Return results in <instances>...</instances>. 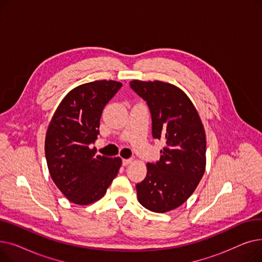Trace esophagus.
I'll use <instances>...</instances> for the list:
<instances>
[{
  "label": "esophagus",
  "instance_id": "34e87169",
  "mask_svg": "<svg viewBox=\"0 0 262 262\" xmlns=\"http://www.w3.org/2000/svg\"><path fill=\"white\" fill-rule=\"evenodd\" d=\"M132 162H133V159H123V161H122L123 166H128V164Z\"/></svg>",
  "mask_w": 262,
  "mask_h": 262
}]
</instances>
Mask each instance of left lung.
I'll return each instance as SVG.
<instances>
[{
  "label": "left lung",
  "instance_id": "obj_1",
  "mask_svg": "<svg viewBox=\"0 0 262 262\" xmlns=\"http://www.w3.org/2000/svg\"><path fill=\"white\" fill-rule=\"evenodd\" d=\"M132 89L147 102L155 139L166 142L156 163H146L137 198L146 209L164 213L183 205L196 189L206 169V135L189 96L161 80L130 81Z\"/></svg>",
  "mask_w": 262,
  "mask_h": 262
}]
</instances>
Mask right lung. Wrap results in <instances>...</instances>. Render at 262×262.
<instances>
[{"label": "right lung", "mask_w": 262, "mask_h": 262, "mask_svg": "<svg viewBox=\"0 0 262 262\" xmlns=\"http://www.w3.org/2000/svg\"><path fill=\"white\" fill-rule=\"evenodd\" d=\"M122 87L116 80H94L69 91L51 119L45 152L50 175L74 204L101 200L122 166L120 157L96 155L90 144L98 139L105 105Z\"/></svg>", "instance_id": "1"}]
</instances>
